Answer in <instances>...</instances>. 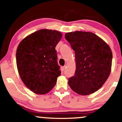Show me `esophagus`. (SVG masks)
<instances>
[{"mask_svg":"<svg viewBox=\"0 0 122 122\" xmlns=\"http://www.w3.org/2000/svg\"><path fill=\"white\" fill-rule=\"evenodd\" d=\"M65 67H66L65 66H63V67H62V70L64 71L65 69Z\"/></svg>","mask_w":122,"mask_h":122,"instance_id":"obj_1","label":"esophagus"}]
</instances>
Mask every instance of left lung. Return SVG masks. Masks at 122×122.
Masks as SVG:
<instances>
[{
    "instance_id": "left-lung-1",
    "label": "left lung",
    "mask_w": 122,
    "mask_h": 122,
    "mask_svg": "<svg viewBox=\"0 0 122 122\" xmlns=\"http://www.w3.org/2000/svg\"><path fill=\"white\" fill-rule=\"evenodd\" d=\"M66 39L75 51L76 70L69 79L73 91L81 95L96 92L107 79L112 69V55L105 41L91 32L67 33Z\"/></svg>"
}]
</instances>
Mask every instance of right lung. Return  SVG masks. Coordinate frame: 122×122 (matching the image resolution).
I'll return each mask as SVG.
<instances>
[{"mask_svg":"<svg viewBox=\"0 0 122 122\" xmlns=\"http://www.w3.org/2000/svg\"><path fill=\"white\" fill-rule=\"evenodd\" d=\"M62 36L58 31L41 29L24 38L18 46V73L25 85L35 93L50 92L61 75L55 47Z\"/></svg>","mask_w":122,"mask_h":122,"instance_id":"obj_1","label":"right lung"}]
</instances>
